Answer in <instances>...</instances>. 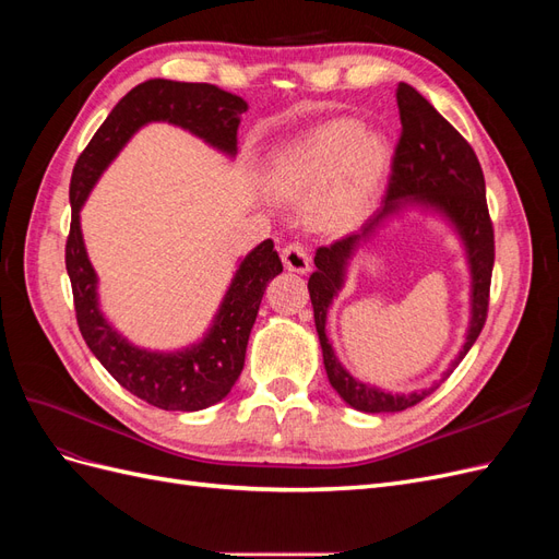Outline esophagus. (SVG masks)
I'll return each mask as SVG.
<instances>
[{
    "label": "esophagus",
    "instance_id": "esophagus-1",
    "mask_svg": "<svg viewBox=\"0 0 559 559\" xmlns=\"http://www.w3.org/2000/svg\"><path fill=\"white\" fill-rule=\"evenodd\" d=\"M282 261L286 265V270H292V273H308L310 270V253L308 249L302 247L300 242H292L282 249Z\"/></svg>",
    "mask_w": 559,
    "mask_h": 559
}]
</instances>
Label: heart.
<instances>
[{
	"mask_svg": "<svg viewBox=\"0 0 559 559\" xmlns=\"http://www.w3.org/2000/svg\"><path fill=\"white\" fill-rule=\"evenodd\" d=\"M386 167V144L378 132L359 130L352 118L312 128L275 158L270 181L284 198L312 202V218L321 228H345L373 198Z\"/></svg>",
	"mask_w": 559,
	"mask_h": 559,
	"instance_id": "obj_1",
	"label": "heart"
}]
</instances>
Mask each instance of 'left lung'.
<instances>
[{"label":"left lung","instance_id":"left-lung-1","mask_svg":"<svg viewBox=\"0 0 559 559\" xmlns=\"http://www.w3.org/2000/svg\"><path fill=\"white\" fill-rule=\"evenodd\" d=\"M396 105L401 114V138L394 148L384 207L373 218H368L361 233L347 235V238L329 247H319L314 257L317 270L308 282L329 382L345 403L361 413H399L419 403L431 392L425 389V392L408 396L380 392L376 386L354 380L341 366V361L335 359L326 337V312L335 294L341 292L347 259L357 249V245L373 233V228L386 214L396 212L403 200H415L421 202V205L436 207L456 226L468 253L473 294L466 343L452 368L466 357V352L478 341L485 326L489 284H492L495 267V228L487 210L485 177L476 151L408 83H399Z\"/></svg>","mask_w":559,"mask_h":559}]
</instances>
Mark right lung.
I'll return each mask as SVG.
<instances>
[{"instance_id":"obj_1","label":"right lung","mask_w":559,"mask_h":559,"mask_svg":"<svg viewBox=\"0 0 559 559\" xmlns=\"http://www.w3.org/2000/svg\"><path fill=\"white\" fill-rule=\"evenodd\" d=\"M245 111L247 103L242 97L216 88L212 83L144 81L111 109L107 121L97 128L88 146L83 148L72 173V224L64 245V265L72 282L79 331L118 384L160 411L193 413L210 408L222 401L240 378L247 341L257 321L263 292L267 282L282 273L275 245L273 240H265L247 253L205 341L175 354L146 352L132 347L126 337L118 335L97 308V277L83 247L79 210L97 177L144 123L167 121L181 126L233 156L238 151V126Z\"/></svg>"}]
</instances>
